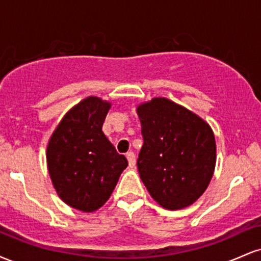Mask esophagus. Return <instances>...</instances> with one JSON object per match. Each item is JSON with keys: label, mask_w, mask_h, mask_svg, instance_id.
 Instances as JSON below:
<instances>
[{"label": "esophagus", "mask_w": 261, "mask_h": 261, "mask_svg": "<svg viewBox=\"0 0 261 261\" xmlns=\"http://www.w3.org/2000/svg\"><path fill=\"white\" fill-rule=\"evenodd\" d=\"M126 158H127V161H128V166H130V168H134L135 164H136V155H135L134 152L133 151L127 152Z\"/></svg>", "instance_id": "obj_1"}]
</instances>
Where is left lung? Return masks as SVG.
<instances>
[{
    "label": "left lung",
    "instance_id": "1",
    "mask_svg": "<svg viewBox=\"0 0 261 261\" xmlns=\"http://www.w3.org/2000/svg\"><path fill=\"white\" fill-rule=\"evenodd\" d=\"M143 145L141 180L162 207L180 210L207 188L216 164V142L201 118L167 98L137 108Z\"/></svg>",
    "mask_w": 261,
    "mask_h": 261
}]
</instances>
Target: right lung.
<instances>
[{"label":"right lung","mask_w":261,"mask_h":261,"mask_svg":"<svg viewBox=\"0 0 261 261\" xmlns=\"http://www.w3.org/2000/svg\"><path fill=\"white\" fill-rule=\"evenodd\" d=\"M110 104L88 97L73 107L54 131L46 149L49 174L59 196L85 212L103 206L127 167L101 131Z\"/></svg>","instance_id":"add662e5"}]
</instances>
